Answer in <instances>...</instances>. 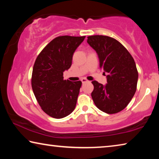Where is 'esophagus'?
<instances>
[{"label":"esophagus","mask_w":159,"mask_h":159,"mask_svg":"<svg viewBox=\"0 0 159 159\" xmlns=\"http://www.w3.org/2000/svg\"><path fill=\"white\" fill-rule=\"evenodd\" d=\"M88 80L86 79H81V82L83 83H86V82H88Z\"/></svg>","instance_id":"esophagus-1"}]
</instances>
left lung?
<instances>
[{"mask_svg":"<svg viewBox=\"0 0 159 159\" xmlns=\"http://www.w3.org/2000/svg\"><path fill=\"white\" fill-rule=\"evenodd\" d=\"M87 42L98 53L100 69L108 74L106 85L92 81L94 103L107 114H116L127 107L136 92L138 71L135 62L128 50L114 38L95 35L88 36Z\"/></svg>","mask_w":159,"mask_h":159,"instance_id":"obj_1","label":"left lung"}]
</instances>
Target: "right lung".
Returning a JSON list of instances; mask_svg holds the SVG:
<instances>
[{"label": "right lung", "instance_id": "obj_1", "mask_svg": "<svg viewBox=\"0 0 159 159\" xmlns=\"http://www.w3.org/2000/svg\"><path fill=\"white\" fill-rule=\"evenodd\" d=\"M85 36H61L51 41L38 55L33 67L31 87L45 114L55 118L74 111L82 83L64 80L71 66L73 54Z\"/></svg>", "mask_w": 159, "mask_h": 159}]
</instances>
